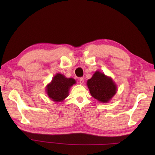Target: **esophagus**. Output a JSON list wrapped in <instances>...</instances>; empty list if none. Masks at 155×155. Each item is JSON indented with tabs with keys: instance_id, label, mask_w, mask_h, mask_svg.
Listing matches in <instances>:
<instances>
[{
	"instance_id": "esophagus-1",
	"label": "esophagus",
	"mask_w": 155,
	"mask_h": 155,
	"mask_svg": "<svg viewBox=\"0 0 155 155\" xmlns=\"http://www.w3.org/2000/svg\"><path fill=\"white\" fill-rule=\"evenodd\" d=\"M83 83H84V78H80L79 84H83Z\"/></svg>"
}]
</instances>
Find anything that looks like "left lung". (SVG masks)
<instances>
[{
	"label": "left lung",
	"mask_w": 155,
	"mask_h": 155,
	"mask_svg": "<svg viewBox=\"0 0 155 155\" xmlns=\"http://www.w3.org/2000/svg\"><path fill=\"white\" fill-rule=\"evenodd\" d=\"M92 97L103 103H107L117 92V87L112 78L97 71L87 81Z\"/></svg>",
	"instance_id": "1"
}]
</instances>
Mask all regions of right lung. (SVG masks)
Here are the masks:
<instances>
[{"mask_svg":"<svg viewBox=\"0 0 155 155\" xmlns=\"http://www.w3.org/2000/svg\"><path fill=\"white\" fill-rule=\"evenodd\" d=\"M75 83L73 78H67L61 74H57L46 88L48 96L54 101H62L68 96L69 88Z\"/></svg>","mask_w":155,"mask_h":155,"instance_id":"right-lung-1","label":"right lung"}]
</instances>
